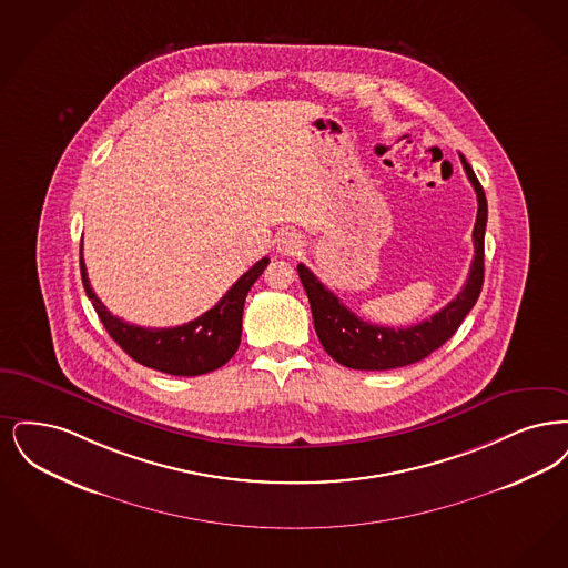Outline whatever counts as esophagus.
<instances>
[{
	"instance_id": "34e87169",
	"label": "esophagus",
	"mask_w": 568,
	"mask_h": 568,
	"mask_svg": "<svg viewBox=\"0 0 568 568\" xmlns=\"http://www.w3.org/2000/svg\"><path fill=\"white\" fill-rule=\"evenodd\" d=\"M303 250V237L295 231H284L277 237V252L284 256H296Z\"/></svg>"
}]
</instances>
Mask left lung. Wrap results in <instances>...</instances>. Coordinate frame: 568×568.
Masks as SVG:
<instances>
[{
    "mask_svg": "<svg viewBox=\"0 0 568 568\" xmlns=\"http://www.w3.org/2000/svg\"><path fill=\"white\" fill-rule=\"evenodd\" d=\"M460 161L477 193V221L473 229L475 256L463 291L444 310L433 314L430 321L407 328H390L361 321L314 273L298 263L296 272L312 305L316 335L326 354L339 365L361 371H386L414 365L444 346L473 310L484 286V235L488 222V201L465 154H460Z\"/></svg>",
    "mask_w": 568,
    "mask_h": 568,
    "instance_id": "obj_1",
    "label": "left lung"
}]
</instances>
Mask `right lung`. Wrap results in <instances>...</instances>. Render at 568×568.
<instances>
[{"label": "right lung", "mask_w": 568, "mask_h": 568, "mask_svg": "<svg viewBox=\"0 0 568 568\" xmlns=\"http://www.w3.org/2000/svg\"><path fill=\"white\" fill-rule=\"evenodd\" d=\"M267 265V256L252 265L212 310H207L195 321L173 328H144L112 316L108 307L99 301L89 284L80 244L82 284L110 337L140 365L180 377H193L221 369L222 365L233 358L242 342V316L247 291Z\"/></svg>", "instance_id": "obj_1"}]
</instances>
